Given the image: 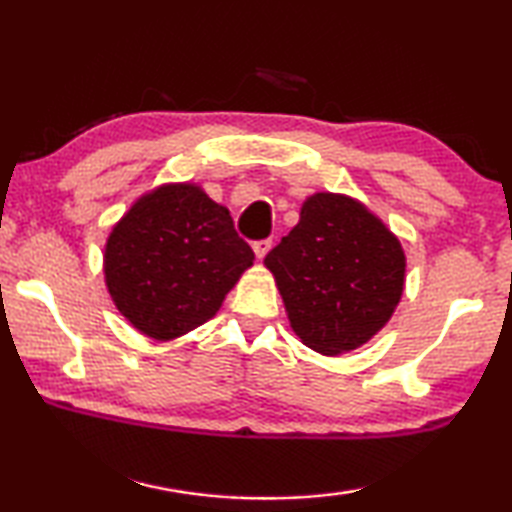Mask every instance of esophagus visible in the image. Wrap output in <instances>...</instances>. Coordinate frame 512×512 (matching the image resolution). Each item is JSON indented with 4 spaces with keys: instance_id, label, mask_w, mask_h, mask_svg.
<instances>
[{
    "instance_id": "esophagus-1",
    "label": "esophagus",
    "mask_w": 512,
    "mask_h": 512,
    "mask_svg": "<svg viewBox=\"0 0 512 512\" xmlns=\"http://www.w3.org/2000/svg\"><path fill=\"white\" fill-rule=\"evenodd\" d=\"M271 246H273V241H271V239L255 241V244H253V250H255L257 259H264V257H266V253H268V250H271Z\"/></svg>"
}]
</instances>
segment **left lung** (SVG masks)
I'll list each match as a JSON object with an SVG mask.
<instances>
[{"label": "left lung", "instance_id": "left-lung-1", "mask_svg": "<svg viewBox=\"0 0 512 512\" xmlns=\"http://www.w3.org/2000/svg\"><path fill=\"white\" fill-rule=\"evenodd\" d=\"M264 266L273 273L291 329L325 357L368 343L400 305L404 248L357 198L318 192Z\"/></svg>", "mask_w": 512, "mask_h": 512}]
</instances>
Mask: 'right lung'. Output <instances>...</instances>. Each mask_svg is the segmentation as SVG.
I'll list each match as a JSON object with an SVG mask.
<instances>
[{
  "label": "right lung",
  "mask_w": 512,
  "mask_h": 512,
  "mask_svg": "<svg viewBox=\"0 0 512 512\" xmlns=\"http://www.w3.org/2000/svg\"><path fill=\"white\" fill-rule=\"evenodd\" d=\"M253 259L228 207L194 183H167L137 198L112 225L103 275L137 332L173 341L221 309Z\"/></svg>",
  "instance_id": "right-lung-1"
}]
</instances>
